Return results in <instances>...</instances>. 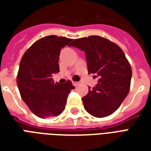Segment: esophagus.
Listing matches in <instances>:
<instances>
[{
    "mask_svg": "<svg viewBox=\"0 0 151 151\" xmlns=\"http://www.w3.org/2000/svg\"><path fill=\"white\" fill-rule=\"evenodd\" d=\"M79 84V82H73V85L74 86H78Z\"/></svg>",
    "mask_w": 151,
    "mask_h": 151,
    "instance_id": "1",
    "label": "esophagus"
}]
</instances>
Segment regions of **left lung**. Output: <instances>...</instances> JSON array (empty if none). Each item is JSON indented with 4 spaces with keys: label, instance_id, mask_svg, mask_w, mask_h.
<instances>
[{
    "label": "left lung",
    "instance_id": "1",
    "mask_svg": "<svg viewBox=\"0 0 151 151\" xmlns=\"http://www.w3.org/2000/svg\"><path fill=\"white\" fill-rule=\"evenodd\" d=\"M69 46L85 52L88 73L99 77L98 84L82 99L86 111L98 118L110 116L129 91L132 69L124 53L117 44L98 35L76 39Z\"/></svg>",
    "mask_w": 151,
    "mask_h": 151
}]
</instances>
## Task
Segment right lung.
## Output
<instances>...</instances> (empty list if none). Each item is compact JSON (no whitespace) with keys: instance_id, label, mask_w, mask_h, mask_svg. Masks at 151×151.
Masks as SVG:
<instances>
[{"instance_id":"add662e5","label":"right lung","mask_w":151,"mask_h":151,"mask_svg":"<svg viewBox=\"0 0 151 151\" xmlns=\"http://www.w3.org/2000/svg\"><path fill=\"white\" fill-rule=\"evenodd\" d=\"M72 39L49 35L37 40L22 57L17 84L22 100L40 118L56 116L65 108L67 97L74 89L71 81L54 82L52 76L60 71V50L69 46Z\"/></svg>"}]
</instances>
